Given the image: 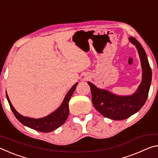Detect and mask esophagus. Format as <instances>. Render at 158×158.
Here are the masks:
<instances>
[{
    "instance_id": "obj_1",
    "label": "esophagus",
    "mask_w": 158,
    "mask_h": 158,
    "mask_svg": "<svg viewBox=\"0 0 158 158\" xmlns=\"http://www.w3.org/2000/svg\"><path fill=\"white\" fill-rule=\"evenodd\" d=\"M90 78V76L88 74H82V76L81 77V81H87L88 79Z\"/></svg>"
}]
</instances>
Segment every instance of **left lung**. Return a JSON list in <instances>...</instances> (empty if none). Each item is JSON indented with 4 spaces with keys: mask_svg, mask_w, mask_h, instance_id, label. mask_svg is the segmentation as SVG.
<instances>
[{
    "mask_svg": "<svg viewBox=\"0 0 158 158\" xmlns=\"http://www.w3.org/2000/svg\"><path fill=\"white\" fill-rule=\"evenodd\" d=\"M129 41L137 48L142 68V79L135 93L131 95H118L88 82L96 110L103 116L115 121L126 119L140 110L148 98L151 84L152 71L145 51L135 37H130Z\"/></svg>",
    "mask_w": 158,
    "mask_h": 158,
    "instance_id": "8db88e82",
    "label": "left lung"
}]
</instances>
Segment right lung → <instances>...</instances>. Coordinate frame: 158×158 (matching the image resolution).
<instances>
[{
  "label": "right lung",
  "instance_id": "obj_1",
  "mask_svg": "<svg viewBox=\"0 0 158 158\" xmlns=\"http://www.w3.org/2000/svg\"><path fill=\"white\" fill-rule=\"evenodd\" d=\"M77 84H78V83L77 82L69 89L68 93L66 94L65 98H64L62 104L56 110L47 116L41 118H33L22 116L19 113H18L14 108V106H12L11 102H10L8 98V95L7 94V92L6 97L13 114H15V117L17 118V119L21 123H22L25 126L31 128V129L39 131V132H50L57 129L63 124L65 123V122L66 121L69 115L68 102L71 96L73 95V93L76 89Z\"/></svg>",
  "mask_w": 158,
  "mask_h": 158
}]
</instances>
